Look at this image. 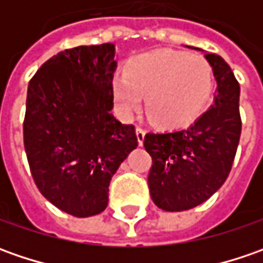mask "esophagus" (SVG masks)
Segmentation results:
<instances>
[{
  "mask_svg": "<svg viewBox=\"0 0 263 263\" xmlns=\"http://www.w3.org/2000/svg\"><path fill=\"white\" fill-rule=\"evenodd\" d=\"M136 136L139 145L142 146V145H143V140H145V130H143L142 127H136Z\"/></svg>",
  "mask_w": 263,
  "mask_h": 263,
  "instance_id": "obj_1",
  "label": "esophagus"
}]
</instances>
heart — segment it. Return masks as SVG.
I'll return each instance as SVG.
<instances>
[{
  "label": "heart",
  "mask_w": 263,
  "mask_h": 263,
  "mask_svg": "<svg viewBox=\"0 0 263 263\" xmlns=\"http://www.w3.org/2000/svg\"><path fill=\"white\" fill-rule=\"evenodd\" d=\"M214 70L206 58L168 49L128 60L124 74L112 79V93L127 116L142 106L158 127L181 128L192 124L211 101Z\"/></svg>",
  "instance_id": "obj_1"
}]
</instances>
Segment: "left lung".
<instances>
[{
    "label": "left lung",
    "instance_id": "1",
    "mask_svg": "<svg viewBox=\"0 0 263 263\" xmlns=\"http://www.w3.org/2000/svg\"><path fill=\"white\" fill-rule=\"evenodd\" d=\"M205 58L217 80L214 104L190 127L147 133L143 142L152 157L151 197L168 212L192 209L212 196L227 180L240 140L238 82L222 57L205 52Z\"/></svg>",
    "mask_w": 263,
    "mask_h": 263
}]
</instances>
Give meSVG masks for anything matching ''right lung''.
<instances>
[{"instance_id":"right-lung-1","label":"right lung","mask_w":263,"mask_h":263,"mask_svg":"<svg viewBox=\"0 0 263 263\" xmlns=\"http://www.w3.org/2000/svg\"><path fill=\"white\" fill-rule=\"evenodd\" d=\"M116 46H76L49 58L27 87L23 139L39 192L77 218L101 214L108 186L137 147L133 124L111 114Z\"/></svg>"}]
</instances>
